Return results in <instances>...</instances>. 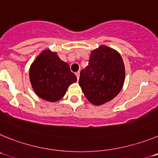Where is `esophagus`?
<instances>
[{"label": "esophagus", "instance_id": "34e87169", "mask_svg": "<svg viewBox=\"0 0 158 158\" xmlns=\"http://www.w3.org/2000/svg\"><path fill=\"white\" fill-rule=\"evenodd\" d=\"M76 76H77V81L79 80V77H80V71H78V72L76 73Z\"/></svg>", "mask_w": 158, "mask_h": 158}]
</instances>
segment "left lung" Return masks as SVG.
Returning a JSON list of instances; mask_svg holds the SVG:
<instances>
[{"instance_id": "left-lung-1", "label": "left lung", "mask_w": 158, "mask_h": 158, "mask_svg": "<svg viewBox=\"0 0 158 158\" xmlns=\"http://www.w3.org/2000/svg\"><path fill=\"white\" fill-rule=\"evenodd\" d=\"M124 79L125 67L120 54L100 46L92 51L89 65L81 71L79 85L89 102L101 105L118 94Z\"/></svg>"}]
</instances>
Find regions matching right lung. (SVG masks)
<instances>
[{"label": "right lung", "instance_id": "obj_1", "mask_svg": "<svg viewBox=\"0 0 158 158\" xmlns=\"http://www.w3.org/2000/svg\"><path fill=\"white\" fill-rule=\"evenodd\" d=\"M30 81L34 91L40 98L55 102L63 97L71 84L77 81V77L57 53L43 51L30 68Z\"/></svg>", "mask_w": 158, "mask_h": 158}]
</instances>
